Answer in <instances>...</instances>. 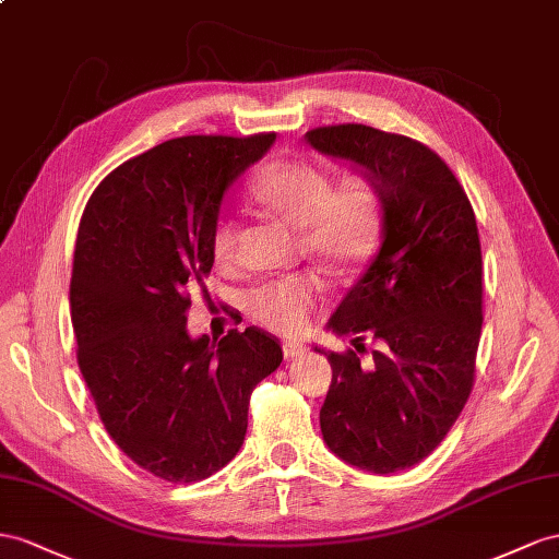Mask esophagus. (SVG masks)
Returning <instances> with one entry per match:
<instances>
[{"label": "esophagus", "instance_id": "1", "mask_svg": "<svg viewBox=\"0 0 559 559\" xmlns=\"http://www.w3.org/2000/svg\"><path fill=\"white\" fill-rule=\"evenodd\" d=\"M305 352H307V347L299 345V342H290V340L283 342L285 359H299V356H305Z\"/></svg>", "mask_w": 559, "mask_h": 559}]
</instances>
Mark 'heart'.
Returning a JSON list of instances; mask_svg holds the SVG:
<instances>
[{
    "instance_id": "b5f03b06",
    "label": "heart",
    "mask_w": 559,
    "mask_h": 559,
    "mask_svg": "<svg viewBox=\"0 0 559 559\" xmlns=\"http://www.w3.org/2000/svg\"><path fill=\"white\" fill-rule=\"evenodd\" d=\"M250 198L271 217L302 231L305 250L335 271L359 269L376 252L382 231V195L366 171H352L333 183L323 165L302 160L269 163L250 183ZM238 226L219 219L212 231L214 260L236 254ZM325 285L317 274H297L260 285L248 295L254 319L278 333H299Z\"/></svg>"
}]
</instances>
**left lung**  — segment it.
Returning <instances> with one entry per match:
<instances>
[{
    "label": "left lung",
    "mask_w": 559,
    "mask_h": 559,
    "mask_svg": "<svg viewBox=\"0 0 559 559\" xmlns=\"http://www.w3.org/2000/svg\"><path fill=\"white\" fill-rule=\"evenodd\" d=\"M307 141L380 186L382 248L331 319L354 349L325 354L333 380L321 432L342 461L390 475L439 447L475 384L484 319L475 210L451 167L416 139L347 122L309 130ZM366 336L379 349L361 365Z\"/></svg>",
    "instance_id": "left-lung-1"
}]
</instances>
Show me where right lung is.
Masks as SVG:
<instances>
[{"instance_id": "obj_1", "label": "right lung", "mask_w": 559, "mask_h": 559, "mask_svg": "<svg viewBox=\"0 0 559 559\" xmlns=\"http://www.w3.org/2000/svg\"><path fill=\"white\" fill-rule=\"evenodd\" d=\"M276 134L179 136L96 186L78 228L70 319L78 364L106 432L151 475L207 479L242 447L250 394L283 361L246 328L219 342L186 331L189 288H205L228 186Z\"/></svg>"}]
</instances>
